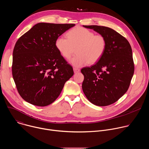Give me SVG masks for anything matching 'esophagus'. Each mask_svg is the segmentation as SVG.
<instances>
[{
	"label": "esophagus",
	"mask_w": 149,
	"mask_h": 149,
	"mask_svg": "<svg viewBox=\"0 0 149 149\" xmlns=\"http://www.w3.org/2000/svg\"><path fill=\"white\" fill-rule=\"evenodd\" d=\"M80 71V70L78 68H74V73H78Z\"/></svg>",
	"instance_id": "34e87169"
}]
</instances>
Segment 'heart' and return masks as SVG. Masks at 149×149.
<instances>
[{
	"label": "heart",
	"mask_w": 149,
	"mask_h": 149,
	"mask_svg": "<svg viewBox=\"0 0 149 149\" xmlns=\"http://www.w3.org/2000/svg\"><path fill=\"white\" fill-rule=\"evenodd\" d=\"M67 38L60 36L55 40V47L61 55L70 59L75 52L77 55L71 59V63L79 67L97 62L104 55L107 42L105 37L80 26L71 29Z\"/></svg>",
	"instance_id": "obj_1"
}]
</instances>
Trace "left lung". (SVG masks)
Returning <instances> with one entry per match:
<instances>
[{
    "instance_id": "left-lung-1",
    "label": "left lung",
    "mask_w": 149,
    "mask_h": 149,
    "mask_svg": "<svg viewBox=\"0 0 149 149\" xmlns=\"http://www.w3.org/2000/svg\"><path fill=\"white\" fill-rule=\"evenodd\" d=\"M103 35L107 42L101 58L81 71L84 76L82 88L87 99L98 106L111 105L128 90L134 74L132 49L124 36L111 28L84 25Z\"/></svg>"
}]
</instances>
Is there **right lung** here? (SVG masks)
<instances>
[{"label":"right lung","instance_id":"add662e5","mask_svg":"<svg viewBox=\"0 0 149 149\" xmlns=\"http://www.w3.org/2000/svg\"><path fill=\"white\" fill-rule=\"evenodd\" d=\"M74 26L39 23L16 42L12 75L17 90L25 101L40 107L52 104L74 75L72 66L55 43L57 38Z\"/></svg>","mask_w":149,"mask_h":149}]
</instances>
